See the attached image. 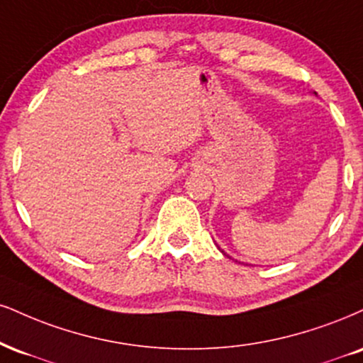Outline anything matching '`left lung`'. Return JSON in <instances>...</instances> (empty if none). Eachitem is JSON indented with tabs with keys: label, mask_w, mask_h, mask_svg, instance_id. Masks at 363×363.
Wrapping results in <instances>:
<instances>
[{
	"label": "left lung",
	"mask_w": 363,
	"mask_h": 363,
	"mask_svg": "<svg viewBox=\"0 0 363 363\" xmlns=\"http://www.w3.org/2000/svg\"><path fill=\"white\" fill-rule=\"evenodd\" d=\"M314 94H316V93H314ZM218 248H220V247H218ZM220 250H221V248H220ZM221 252H223V250H221ZM223 255H226V253L223 252ZM226 257H228V255H226Z\"/></svg>",
	"instance_id": "8db88e82"
}]
</instances>
